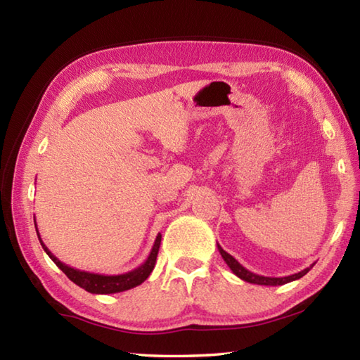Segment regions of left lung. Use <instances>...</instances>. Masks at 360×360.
<instances>
[{"label": "left lung", "instance_id": "8db88e82", "mask_svg": "<svg viewBox=\"0 0 360 360\" xmlns=\"http://www.w3.org/2000/svg\"><path fill=\"white\" fill-rule=\"evenodd\" d=\"M218 250H219L221 257H223V259L226 262V264L231 267V271L236 275V277L244 280V281H248V283H254V285H263V286L286 285V283L302 278L303 275H307L312 269V266H314V264H311L309 267H307V269H303V271L292 274V275H288V277H264V275H258V274H254L249 269H246V267L238 263V259H235L231 254H227V252L221 248L219 244H218Z\"/></svg>", "mask_w": 360, "mask_h": 360}]
</instances>
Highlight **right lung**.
<instances>
[{
  "mask_svg": "<svg viewBox=\"0 0 360 360\" xmlns=\"http://www.w3.org/2000/svg\"><path fill=\"white\" fill-rule=\"evenodd\" d=\"M34 223H35V218H34ZM35 231L38 235V240H40V243H41V248L44 249L46 254L49 255L52 262L66 274L68 278L74 281L77 286L88 290V292H91V294H116V292H124V290L139 286L141 283H143L148 278V275L151 274L153 267H155V264H156L158 252H159V246H160V238H162V235L158 233L155 244H153V248H151L150 255L139 267H136V269L125 272V274H119V275H102V274L74 269V267L62 263L48 248L44 246V243L41 241L40 232H38V229H37V223H35Z\"/></svg>",
  "mask_w": 360,
  "mask_h": 360,
  "instance_id": "1",
  "label": "right lung"
}]
</instances>
